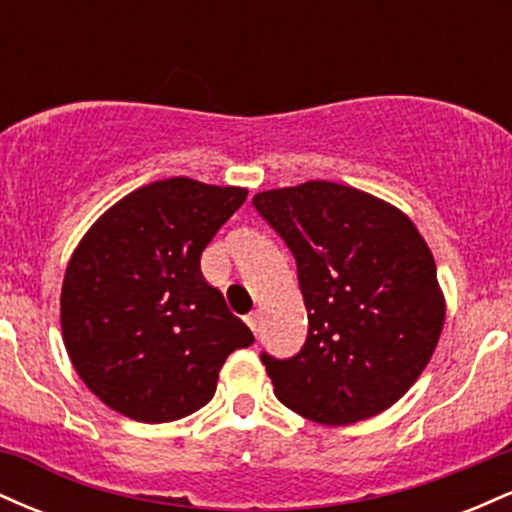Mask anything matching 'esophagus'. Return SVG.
<instances>
[{
  "label": "esophagus",
  "instance_id": "34e87169",
  "mask_svg": "<svg viewBox=\"0 0 512 512\" xmlns=\"http://www.w3.org/2000/svg\"><path fill=\"white\" fill-rule=\"evenodd\" d=\"M245 322H248L250 330L257 334V325H260V313H250V315H245Z\"/></svg>",
  "mask_w": 512,
  "mask_h": 512
}]
</instances>
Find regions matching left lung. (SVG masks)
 Instances as JSON below:
<instances>
[{
    "mask_svg": "<svg viewBox=\"0 0 512 512\" xmlns=\"http://www.w3.org/2000/svg\"><path fill=\"white\" fill-rule=\"evenodd\" d=\"M252 207L296 257L308 310L296 356L262 351L274 395L327 426L392 407L443 332L445 301L426 240L392 204L327 180L260 192Z\"/></svg>",
    "mask_w": 512,
    "mask_h": 512,
    "instance_id": "8db88e82",
    "label": "left lung"
}]
</instances>
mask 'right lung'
Masks as SVG:
<instances>
[{
  "label": "right lung",
  "mask_w": 512,
  "mask_h": 512,
  "mask_svg": "<svg viewBox=\"0 0 512 512\" xmlns=\"http://www.w3.org/2000/svg\"><path fill=\"white\" fill-rule=\"evenodd\" d=\"M245 197V187L158 180L81 238L62 284V337L110 409L144 424L182 419L214 397L228 354L255 342L199 269Z\"/></svg>",
  "instance_id": "1"
}]
</instances>
